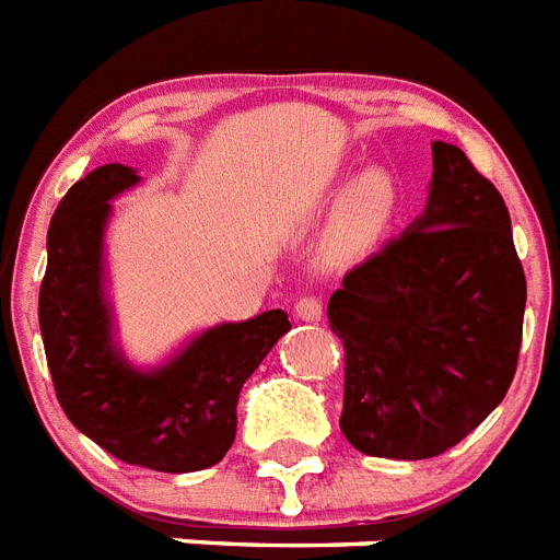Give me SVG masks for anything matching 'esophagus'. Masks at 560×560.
Here are the masks:
<instances>
[{
    "label": "esophagus",
    "instance_id": "1",
    "mask_svg": "<svg viewBox=\"0 0 560 560\" xmlns=\"http://www.w3.org/2000/svg\"><path fill=\"white\" fill-rule=\"evenodd\" d=\"M294 312H298V317L301 320H320V315H324V301L320 298H315V294H306V298H301V301L294 303Z\"/></svg>",
    "mask_w": 560,
    "mask_h": 560
}]
</instances>
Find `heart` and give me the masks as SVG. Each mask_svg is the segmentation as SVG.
Returning <instances> with one entry per match:
<instances>
[{"instance_id": "b5f03b06", "label": "heart", "mask_w": 560, "mask_h": 560, "mask_svg": "<svg viewBox=\"0 0 560 560\" xmlns=\"http://www.w3.org/2000/svg\"><path fill=\"white\" fill-rule=\"evenodd\" d=\"M396 208V185L382 170H370L350 187L332 228V252L347 254L373 240Z\"/></svg>"}]
</instances>
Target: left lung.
I'll return each instance as SVG.
<instances>
[{
	"mask_svg": "<svg viewBox=\"0 0 560 560\" xmlns=\"http://www.w3.org/2000/svg\"><path fill=\"white\" fill-rule=\"evenodd\" d=\"M428 208L343 277L341 431L370 457H440L503 401L526 277L503 196L459 147L433 141Z\"/></svg>",
	"mask_w": 560,
	"mask_h": 560,
	"instance_id": "obj_1",
	"label": "left lung"
}]
</instances>
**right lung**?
I'll return each mask as SVG.
<instances>
[{"instance_id":"obj_1","label":"right lung","mask_w":560,"mask_h":560,"mask_svg":"<svg viewBox=\"0 0 560 560\" xmlns=\"http://www.w3.org/2000/svg\"><path fill=\"white\" fill-rule=\"evenodd\" d=\"M136 182L132 167L103 164L60 199L48 225L39 332L57 401L78 431L120 463L202 471L228 454L240 390L292 324L271 308L208 329L161 370H132L112 343L101 248L109 199Z\"/></svg>"}]
</instances>
